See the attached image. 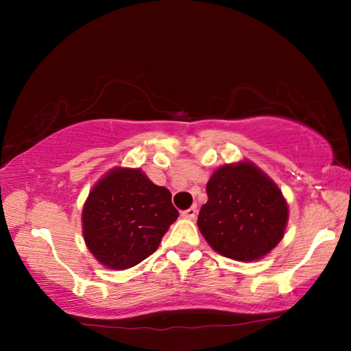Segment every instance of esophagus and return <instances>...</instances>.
<instances>
[{
    "mask_svg": "<svg viewBox=\"0 0 351 351\" xmlns=\"http://www.w3.org/2000/svg\"><path fill=\"white\" fill-rule=\"evenodd\" d=\"M182 217H184V219H195L196 217V206H191V208L182 210Z\"/></svg>",
    "mask_w": 351,
    "mask_h": 351,
    "instance_id": "esophagus-1",
    "label": "esophagus"
}]
</instances>
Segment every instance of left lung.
Listing matches in <instances>:
<instances>
[{
  "mask_svg": "<svg viewBox=\"0 0 351 351\" xmlns=\"http://www.w3.org/2000/svg\"><path fill=\"white\" fill-rule=\"evenodd\" d=\"M198 227L209 246L234 261L267 256L285 237L287 203L270 177L249 161L225 165L206 185Z\"/></svg>",
  "mask_w": 351,
  "mask_h": 351,
  "instance_id": "left-lung-1",
  "label": "left lung"
}]
</instances>
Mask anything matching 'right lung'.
I'll return each instance as SVG.
<instances>
[{"label": "right lung", "mask_w": 351, "mask_h": 351, "mask_svg": "<svg viewBox=\"0 0 351 351\" xmlns=\"http://www.w3.org/2000/svg\"><path fill=\"white\" fill-rule=\"evenodd\" d=\"M177 217L169 190L153 184L141 169L114 167L84 203L86 246L102 265L126 270L156 251Z\"/></svg>", "instance_id": "add662e5"}]
</instances>
